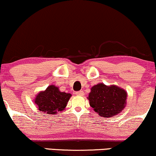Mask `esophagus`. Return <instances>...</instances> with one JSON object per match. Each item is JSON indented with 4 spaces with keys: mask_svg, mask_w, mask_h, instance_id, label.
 Listing matches in <instances>:
<instances>
[{
    "mask_svg": "<svg viewBox=\"0 0 156 156\" xmlns=\"http://www.w3.org/2000/svg\"><path fill=\"white\" fill-rule=\"evenodd\" d=\"M75 94H76V96H84V92L82 90H80V91H78V92L75 93Z\"/></svg>",
    "mask_w": 156,
    "mask_h": 156,
    "instance_id": "34e87169",
    "label": "esophagus"
}]
</instances>
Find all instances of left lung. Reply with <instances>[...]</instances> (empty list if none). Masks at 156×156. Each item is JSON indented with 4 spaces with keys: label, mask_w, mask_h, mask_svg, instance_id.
Wrapping results in <instances>:
<instances>
[{
    "label": "left lung",
    "mask_w": 156,
    "mask_h": 156,
    "mask_svg": "<svg viewBox=\"0 0 156 156\" xmlns=\"http://www.w3.org/2000/svg\"><path fill=\"white\" fill-rule=\"evenodd\" d=\"M128 93L117 85L98 83L93 86L87 97L90 106L98 115L111 118L120 113L126 107Z\"/></svg>",
    "instance_id": "obj_1"
}]
</instances>
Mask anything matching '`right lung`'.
Here are the masks:
<instances>
[{"instance_id":"right-lung-1","label":"right lung","mask_w":156,"mask_h":156,"mask_svg":"<svg viewBox=\"0 0 156 156\" xmlns=\"http://www.w3.org/2000/svg\"><path fill=\"white\" fill-rule=\"evenodd\" d=\"M71 96V93L61 92L59 87L50 85L45 90L40 91L34 101L44 114L55 115L65 109Z\"/></svg>"}]
</instances>
